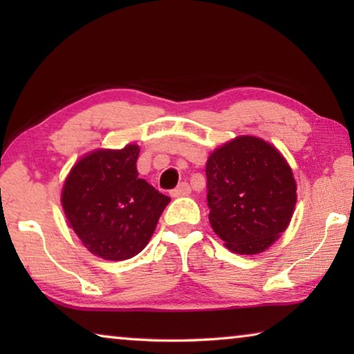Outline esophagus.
Masks as SVG:
<instances>
[{
	"label": "esophagus",
	"mask_w": 354,
	"mask_h": 354,
	"mask_svg": "<svg viewBox=\"0 0 354 354\" xmlns=\"http://www.w3.org/2000/svg\"><path fill=\"white\" fill-rule=\"evenodd\" d=\"M170 194H171V196H185V195H189L190 194V185L187 183H181L176 189H173Z\"/></svg>",
	"instance_id": "1"
}]
</instances>
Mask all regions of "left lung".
<instances>
[{"mask_svg": "<svg viewBox=\"0 0 354 354\" xmlns=\"http://www.w3.org/2000/svg\"><path fill=\"white\" fill-rule=\"evenodd\" d=\"M206 178L209 221L234 253H261L289 225L297 184L270 143L237 137L209 156Z\"/></svg>", "mask_w": 354, "mask_h": 354, "instance_id": "1", "label": "left lung"}]
</instances>
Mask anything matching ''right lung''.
Returning a JSON list of instances; mask_svg holds the SVG:
<instances>
[{"instance_id": "add662e5", "label": "right lung", "mask_w": 354, "mask_h": 354, "mask_svg": "<svg viewBox=\"0 0 354 354\" xmlns=\"http://www.w3.org/2000/svg\"><path fill=\"white\" fill-rule=\"evenodd\" d=\"M139 147L98 149L77 162L62 190V207L86 248L107 261L147 247L170 198L139 178Z\"/></svg>"}]
</instances>
